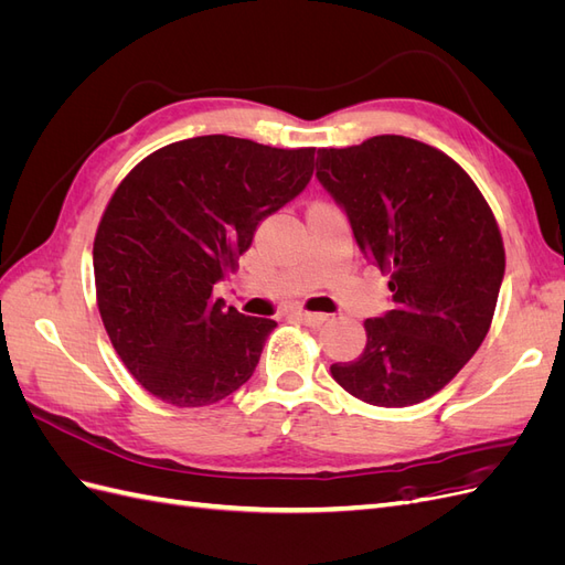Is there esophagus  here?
Listing matches in <instances>:
<instances>
[{
  "label": "esophagus",
  "instance_id": "esophagus-1",
  "mask_svg": "<svg viewBox=\"0 0 565 565\" xmlns=\"http://www.w3.org/2000/svg\"><path fill=\"white\" fill-rule=\"evenodd\" d=\"M295 318L309 324V328H320L322 322H328V316H324V313H309V311H297Z\"/></svg>",
  "mask_w": 565,
  "mask_h": 565
}]
</instances>
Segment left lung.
<instances>
[{"label": "left lung", "mask_w": 565, "mask_h": 565, "mask_svg": "<svg viewBox=\"0 0 565 565\" xmlns=\"http://www.w3.org/2000/svg\"><path fill=\"white\" fill-rule=\"evenodd\" d=\"M316 177L393 295L391 311L365 320L363 353L330 367L334 382L382 407L431 398L490 330L504 278L492 210L452 158L405 136L320 148Z\"/></svg>", "instance_id": "1"}]
</instances>
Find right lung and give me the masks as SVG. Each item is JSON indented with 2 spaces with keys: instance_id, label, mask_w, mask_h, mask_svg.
Segmentation results:
<instances>
[{
  "instance_id": "obj_1",
  "label": "right lung",
  "mask_w": 565,
  "mask_h": 565,
  "mask_svg": "<svg viewBox=\"0 0 565 565\" xmlns=\"http://www.w3.org/2000/svg\"><path fill=\"white\" fill-rule=\"evenodd\" d=\"M316 148L212 134L169 143L117 185L94 241L100 320L152 396L202 407L241 388L276 320L243 316L212 289L256 226L295 200Z\"/></svg>"
}]
</instances>
